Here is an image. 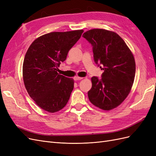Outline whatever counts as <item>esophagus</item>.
Instances as JSON below:
<instances>
[{"label":"esophagus","instance_id":"esophagus-1","mask_svg":"<svg viewBox=\"0 0 156 156\" xmlns=\"http://www.w3.org/2000/svg\"><path fill=\"white\" fill-rule=\"evenodd\" d=\"M83 77H78V76H76L74 77V80L75 81H79V80H81L83 79Z\"/></svg>","mask_w":156,"mask_h":156}]
</instances>
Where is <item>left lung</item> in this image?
<instances>
[{"label":"left lung","mask_w":156,"mask_h":156,"mask_svg":"<svg viewBox=\"0 0 156 156\" xmlns=\"http://www.w3.org/2000/svg\"><path fill=\"white\" fill-rule=\"evenodd\" d=\"M93 47L94 59L103 66L101 79L92 77L88 92L90 101L104 111L113 109L129 94L135 75V61L125 41L116 32L102 29L83 34ZM101 68V67H100Z\"/></svg>","instance_id":"1"}]
</instances>
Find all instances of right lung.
Segmentation results:
<instances>
[{
  "mask_svg": "<svg viewBox=\"0 0 156 156\" xmlns=\"http://www.w3.org/2000/svg\"><path fill=\"white\" fill-rule=\"evenodd\" d=\"M83 31L48 33L36 38L27 51L23 64L25 87L36 104L47 112L59 111L69 100L74 80L59 74L58 68Z\"/></svg>",
  "mask_w": 156,
  "mask_h": 156,
  "instance_id": "add662e5",
  "label": "right lung"
}]
</instances>
